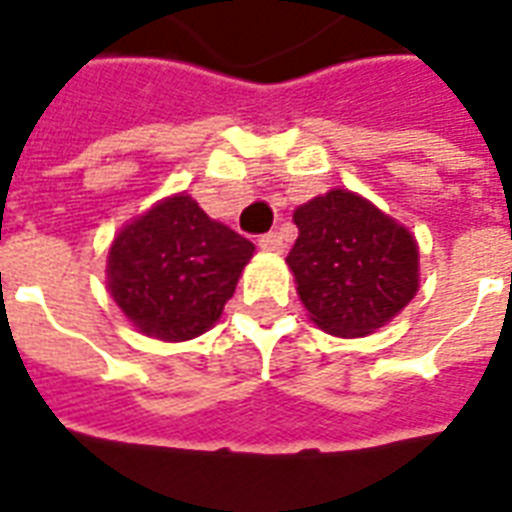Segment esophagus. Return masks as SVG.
<instances>
[{
    "instance_id": "34e87169",
    "label": "esophagus",
    "mask_w": 512,
    "mask_h": 512,
    "mask_svg": "<svg viewBox=\"0 0 512 512\" xmlns=\"http://www.w3.org/2000/svg\"><path fill=\"white\" fill-rule=\"evenodd\" d=\"M259 248H261V251L280 253L283 248H286V242H283V237H280L278 232H267V234H261V237H259Z\"/></svg>"
}]
</instances>
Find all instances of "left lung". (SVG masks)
Segmentation results:
<instances>
[{
	"label": "left lung",
	"mask_w": 512,
	"mask_h": 512,
	"mask_svg": "<svg viewBox=\"0 0 512 512\" xmlns=\"http://www.w3.org/2000/svg\"><path fill=\"white\" fill-rule=\"evenodd\" d=\"M288 253L302 305L324 332H375L416 297L418 248L405 226L351 191H329L294 213Z\"/></svg>",
	"instance_id": "obj_1"
}]
</instances>
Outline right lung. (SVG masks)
<instances>
[{
    "label": "right lung",
    "mask_w": 512,
    "mask_h": 512,
    "mask_svg": "<svg viewBox=\"0 0 512 512\" xmlns=\"http://www.w3.org/2000/svg\"><path fill=\"white\" fill-rule=\"evenodd\" d=\"M251 256V240L178 194L121 229L107 259V286L140 332L178 343L221 318Z\"/></svg>",
    "instance_id": "obj_1"
}]
</instances>
